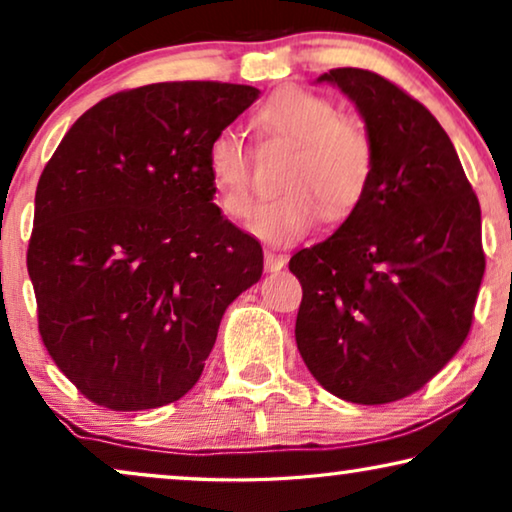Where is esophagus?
Listing matches in <instances>:
<instances>
[{
	"label": "esophagus",
	"mask_w": 512,
	"mask_h": 512,
	"mask_svg": "<svg viewBox=\"0 0 512 512\" xmlns=\"http://www.w3.org/2000/svg\"><path fill=\"white\" fill-rule=\"evenodd\" d=\"M286 265V256L277 254V251H265V270L268 272H277Z\"/></svg>",
	"instance_id": "esophagus-1"
}]
</instances>
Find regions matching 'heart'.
I'll return each instance as SVG.
<instances>
[{
  "instance_id": "b5f03b06",
  "label": "heart",
  "mask_w": 512,
  "mask_h": 512,
  "mask_svg": "<svg viewBox=\"0 0 512 512\" xmlns=\"http://www.w3.org/2000/svg\"><path fill=\"white\" fill-rule=\"evenodd\" d=\"M270 137L296 144L286 165L284 193L256 209L249 230L270 244L303 240L321 221L342 223L366 200L375 177V144L359 118L338 114L328 97L286 88L258 109ZM205 170L223 214L247 219L254 205V163L242 135L223 128L209 139Z\"/></svg>"
}]
</instances>
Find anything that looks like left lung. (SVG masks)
I'll return each instance as SVG.
<instances>
[{"instance_id": "left-lung-1", "label": "left lung", "mask_w": 512, "mask_h": 512, "mask_svg": "<svg viewBox=\"0 0 512 512\" xmlns=\"http://www.w3.org/2000/svg\"><path fill=\"white\" fill-rule=\"evenodd\" d=\"M359 107L375 144L361 207L300 249L296 342L317 382L342 401L394 403L459 352L485 275L480 202L436 116L368 69L319 76Z\"/></svg>"}]
</instances>
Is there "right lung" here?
I'll list each match as a JSON object with an SVG mask.
<instances>
[{
    "mask_svg": "<svg viewBox=\"0 0 512 512\" xmlns=\"http://www.w3.org/2000/svg\"><path fill=\"white\" fill-rule=\"evenodd\" d=\"M261 90L172 81L104 97L41 172L27 247L41 340L102 408L179 401L226 307L261 279L258 240L223 219L207 144Z\"/></svg>",
    "mask_w": 512,
    "mask_h": 512,
    "instance_id": "obj_1",
    "label": "right lung"
}]
</instances>
